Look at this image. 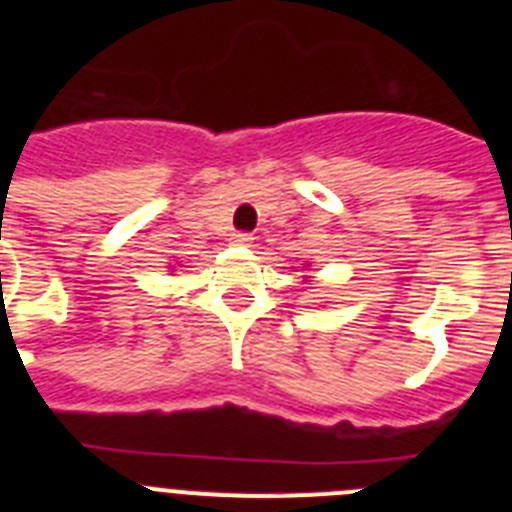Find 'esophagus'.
<instances>
[{"label":"esophagus","instance_id":"34e87169","mask_svg":"<svg viewBox=\"0 0 512 512\" xmlns=\"http://www.w3.org/2000/svg\"><path fill=\"white\" fill-rule=\"evenodd\" d=\"M230 243H233V246H251L253 235L251 233H233Z\"/></svg>","mask_w":512,"mask_h":512}]
</instances>
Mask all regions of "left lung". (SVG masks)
I'll return each mask as SVG.
<instances>
[{"label": "left lung", "instance_id": "1", "mask_svg": "<svg viewBox=\"0 0 512 512\" xmlns=\"http://www.w3.org/2000/svg\"><path fill=\"white\" fill-rule=\"evenodd\" d=\"M307 266H310V264H307V261H305V264H302V269H307Z\"/></svg>", "mask_w": 512, "mask_h": 512}]
</instances>
